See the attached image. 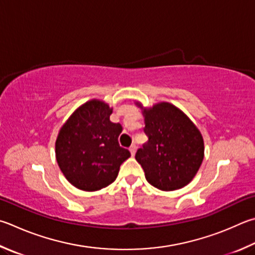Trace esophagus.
<instances>
[{
	"label": "esophagus",
	"instance_id": "obj_1",
	"mask_svg": "<svg viewBox=\"0 0 255 255\" xmlns=\"http://www.w3.org/2000/svg\"><path fill=\"white\" fill-rule=\"evenodd\" d=\"M136 149H137V147H136V145H135V143H133V145H131L130 147H129V150H130V154H131V156H133V155H135V152H136Z\"/></svg>",
	"mask_w": 255,
	"mask_h": 255
}]
</instances>
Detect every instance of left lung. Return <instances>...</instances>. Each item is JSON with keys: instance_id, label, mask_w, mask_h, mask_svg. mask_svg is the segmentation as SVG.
I'll return each mask as SVG.
<instances>
[{"instance_id": "8db88e82", "label": "left lung", "mask_w": 255, "mask_h": 255, "mask_svg": "<svg viewBox=\"0 0 255 255\" xmlns=\"http://www.w3.org/2000/svg\"><path fill=\"white\" fill-rule=\"evenodd\" d=\"M142 109L148 141L137 150L147 182L160 191H175L191 182L204 158V141L197 127L169 103Z\"/></svg>"}]
</instances>
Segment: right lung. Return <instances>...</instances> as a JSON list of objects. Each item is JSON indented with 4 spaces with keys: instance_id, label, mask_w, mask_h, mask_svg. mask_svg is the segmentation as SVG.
Returning a JSON list of instances; mask_svg holds the SVG:
<instances>
[{
    "instance_id": "add662e5",
    "label": "right lung",
    "mask_w": 255,
    "mask_h": 255,
    "mask_svg": "<svg viewBox=\"0 0 255 255\" xmlns=\"http://www.w3.org/2000/svg\"><path fill=\"white\" fill-rule=\"evenodd\" d=\"M113 108L92 99L80 106L60 129L55 157L73 186L87 192L107 187L117 178L120 165L130 157L119 146L120 124L110 122Z\"/></svg>"
}]
</instances>
